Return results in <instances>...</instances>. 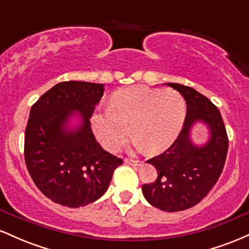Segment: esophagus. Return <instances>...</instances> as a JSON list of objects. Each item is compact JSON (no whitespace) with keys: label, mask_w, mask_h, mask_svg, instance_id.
Segmentation results:
<instances>
[{"label":"esophagus","mask_w":249,"mask_h":249,"mask_svg":"<svg viewBox=\"0 0 249 249\" xmlns=\"http://www.w3.org/2000/svg\"><path fill=\"white\" fill-rule=\"evenodd\" d=\"M124 161L128 165H132V166H138V165L141 164V161L139 160H134V159H128V158H125Z\"/></svg>","instance_id":"obj_1"}]
</instances>
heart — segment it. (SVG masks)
Returning <instances> with one entry per match:
<instances>
[{
  "mask_svg": "<svg viewBox=\"0 0 249 249\" xmlns=\"http://www.w3.org/2000/svg\"><path fill=\"white\" fill-rule=\"evenodd\" d=\"M185 116L186 105L177 91L133 87L113 93L110 107L92 113L91 126L98 142L108 151L121 147L131 130L136 137V148L158 153L173 144Z\"/></svg>",
  "mask_w": 249,
  "mask_h": 249,
  "instance_id": "obj_1",
  "label": "heart"
}]
</instances>
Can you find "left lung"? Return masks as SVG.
Wrapping results in <instances>:
<instances>
[{
	"instance_id": "obj_1",
	"label": "left lung",
	"mask_w": 249,
	"mask_h": 249,
	"mask_svg": "<svg viewBox=\"0 0 249 249\" xmlns=\"http://www.w3.org/2000/svg\"><path fill=\"white\" fill-rule=\"evenodd\" d=\"M184 97L187 105L184 127L178 138L159 156L148 159L158 177L142 185V194L152 206L166 212H178L199 204L218 181L228 151V137L218 107L193 88L166 83ZM198 121L210 131L204 145H196L190 131Z\"/></svg>"
}]
</instances>
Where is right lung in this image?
Listing matches in <instances>:
<instances>
[{
    "label": "right lung",
    "mask_w": 249,
    "mask_h": 249,
    "mask_svg": "<svg viewBox=\"0 0 249 249\" xmlns=\"http://www.w3.org/2000/svg\"><path fill=\"white\" fill-rule=\"evenodd\" d=\"M104 93V84L62 82L31 107L24 134V158L35 185L47 198L67 207H81L107 192L121 158L103 150L90 118ZM80 113V122L70 119Z\"/></svg>",
    "instance_id": "add662e5"
}]
</instances>
